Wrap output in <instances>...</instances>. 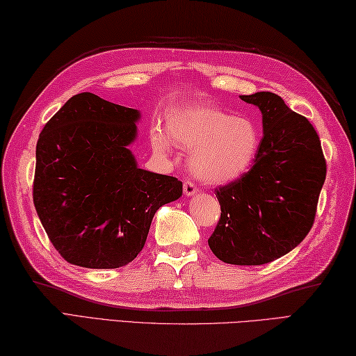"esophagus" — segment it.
I'll return each instance as SVG.
<instances>
[{
    "label": "esophagus",
    "instance_id": "1",
    "mask_svg": "<svg viewBox=\"0 0 356 356\" xmlns=\"http://www.w3.org/2000/svg\"><path fill=\"white\" fill-rule=\"evenodd\" d=\"M199 193V188L195 186L194 182H191V180H186V182L184 184V194L186 195V197H190V195H194Z\"/></svg>",
    "mask_w": 356,
    "mask_h": 356
}]
</instances>
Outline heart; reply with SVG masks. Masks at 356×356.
Here are the masks:
<instances>
[{"instance_id": "heart-1", "label": "heart", "mask_w": 356, "mask_h": 356, "mask_svg": "<svg viewBox=\"0 0 356 356\" xmlns=\"http://www.w3.org/2000/svg\"><path fill=\"white\" fill-rule=\"evenodd\" d=\"M171 140L191 151L188 163L195 177L208 185H226L251 168L260 148V131L249 118L232 115L208 105H193L172 111L151 131V143L161 154L170 153Z\"/></svg>"}]
</instances>
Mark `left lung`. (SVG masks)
<instances>
[{
	"label": "left lung",
	"instance_id": "8db88e82",
	"mask_svg": "<svg viewBox=\"0 0 356 356\" xmlns=\"http://www.w3.org/2000/svg\"><path fill=\"white\" fill-rule=\"evenodd\" d=\"M240 99L261 111L263 138L252 168L216 190L222 214L208 245L225 263L257 266L292 251L311 231L326 161L312 124L278 95Z\"/></svg>",
	"mask_w": 356,
	"mask_h": 356
}]
</instances>
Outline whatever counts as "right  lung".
<instances>
[{
    "label": "right lung",
    "instance_id": "1",
    "mask_svg": "<svg viewBox=\"0 0 356 356\" xmlns=\"http://www.w3.org/2000/svg\"><path fill=\"white\" fill-rule=\"evenodd\" d=\"M139 110L74 95L36 143L33 203L45 232L72 264L115 269L142 251L156 211L182 195L176 177L142 170L130 145Z\"/></svg>",
    "mask_w": 356,
    "mask_h": 356
}]
</instances>
